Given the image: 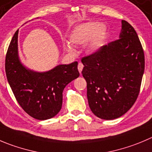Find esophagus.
Returning <instances> with one entry per match:
<instances>
[{
	"label": "esophagus",
	"mask_w": 152,
	"mask_h": 152,
	"mask_svg": "<svg viewBox=\"0 0 152 152\" xmlns=\"http://www.w3.org/2000/svg\"><path fill=\"white\" fill-rule=\"evenodd\" d=\"M83 65L81 63H78V66H77V69H78L79 72H80V74H81L82 70H83Z\"/></svg>",
	"instance_id": "esophagus-1"
}]
</instances>
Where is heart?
<instances>
[{
	"label": "heart",
	"instance_id": "obj_1",
	"mask_svg": "<svg viewBox=\"0 0 152 152\" xmlns=\"http://www.w3.org/2000/svg\"><path fill=\"white\" fill-rule=\"evenodd\" d=\"M107 37V27L103 24L93 21L83 23L77 26L72 31L69 40L75 45L86 44L88 41V48L91 51H97L104 42ZM66 48L69 51H73L72 45L67 43Z\"/></svg>",
	"mask_w": 152,
	"mask_h": 152
}]
</instances>
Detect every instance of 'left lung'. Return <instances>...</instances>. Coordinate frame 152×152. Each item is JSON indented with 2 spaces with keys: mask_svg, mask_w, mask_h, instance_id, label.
<instances>
[{
  "mask_svg": "<svg viewBox=\"0 0 152 152\" xmlns=\"http://www.w3.org/2000/svg\"><path fill=\"white\" fill-rule=\"evenodd\" d=\"M89 107L96 116L110 120L128 112L138 97L145 56L137 32L122 21L119 39L82 57Z\"/></svg>",
  "mask_w": 152,
  "mask_h": 152,
  "instance_id": "left-lung-1",
  "label": "left lung"
}]
</instances>
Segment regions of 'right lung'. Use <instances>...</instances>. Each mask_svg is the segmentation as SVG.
Returning a JSON list of instances; mask_svg holds the SVG:
<instances>
[{"label":"right lung","instance_id":"obj_1","mask_svg":"<svg viewBox=\"0 0 152 152\" xmlns=\"http://www.w3.org/2000/svg\"><path fill=\"white\" fill-rule=\"evenodd\" d=\"M18 30L6 54L7 80L17 102L28 115L39 120L55 116L62 107L66 85L79 77L77 62L59 65L46 72H36L23 66L18 58Z\"/></svg>","mask_w":152,"mask_h":152}]
</instances>
